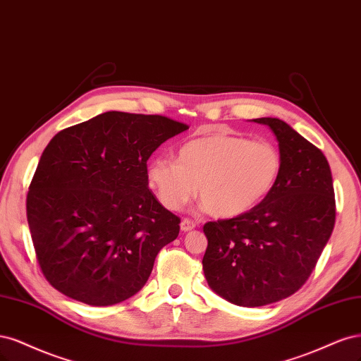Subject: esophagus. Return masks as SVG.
Masks as SVG:
<instances>
[{"label":"esophagus","instance_id":"esophagus-1","mask_svg":"<svg viewBox=\"0 0 361 361\" xmlns=\"http://www.w3.org/2000/svg\"><path fill=\"white\" fill-rule=\"evenodd\" d=\"M180 226H181V231H183V232H189V231H192V229L196 228V224L193 222V220H190V219H183Z\"/></svg>","mask_w":361,"mask_h":361}]
</instances>
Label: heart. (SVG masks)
Returning a JSON list of instances; mask_svg holds the SVG:
<instances>
[{
  "label": "heart",
  "instance_id": "obj_1",
  "mask_svg": "<svg viewBox=\"0 0 361 361\" xmlns=\"http://www.w3.org/2000/svg\"><path fill=\"white\" fill-rule=\"evenodd\" d=\"M283 160L270 141L210 133L183 144L176 159L156 157L147 169L157 201L177 212L196 193L217 217H238L262 204L281 180Z\"/></svg>",
  "mask_w": 361,
  "mask_h": 361
}]
</instances>
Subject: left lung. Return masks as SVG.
I'll return each mask as SVG.
<instances>
[{
    "mask_svg": "<svg viewBox=\"0 0 361 361\" xmlns=\"http://www.w3.org/2000/svg\"><path fill=\"white\" fill-rule=\"evenodd\" d=\"M252 121L269 126L277 139L281 180L249 213L204 225L208 286L243 307L297 293L315 269L336 219L331 171L322 151L282 120Z\"/></svg>",
    "mask_w": 361,
    "mask_h": 361,
    "instance_id": "1",
    "label": "left lung"
}]
</instances>
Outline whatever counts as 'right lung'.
<instances>
[{"label":"right lung","instance_id":"add662e5","mask_svg":"<svg viewBox=\"0 0 361 361\" xmlns=\"http://www.w3.org/2000/svg\"><path fill=\"white\" fill-rule=\"evenodd\" d=\"M189 127L161 115L104 112L56 133L27 196L43 276L90 306H112L142 289L180 219L148 188L147 160Z\"/></svg>","mask_w":361,"mask_h":361}]
</instances>
